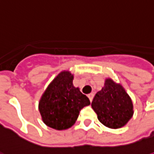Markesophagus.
<instances>
[{
  "instance_id": "obj_1",
  "label": "esophagus",
  "mask_w": 154,
  "mask_h": 154,
  "mask_svg": "<svg viewBox=\"0 0 154 154\" xmlns=\"http://www.w3.org/2000/svg\"><path fill=\"white\" fill-rule=\"evenodd\" d=\"M88 98H89V100L92 102V99H93V97H94V94H93V93H89V94L88 95Z\"/></svg>"
}]
</instances>
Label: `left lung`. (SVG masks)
Returning a JSON list of instances; mask_svg holds the SVG:
<instances>
[{"instance_id":"1","label":"left lung","mask_w":154,"mask_h":154,"mask_svg":"<svg viewBox=\"0 0 154 154\" xmlns=\"http://www.w3.org/2000/svg\"><path fill=\"white\" fill-rule=\"evenodd\" d=\"M92 107L103 125L117 129L125 126L133 115L130 96L120 83L106 78L102 90L96 93Z\"/></svg>"}]
</instances>
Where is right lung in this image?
<instances>
[{"instance_id":"right-lung-1","label":"right lung","mask_w":154,"mask_h":154,"mask_svg":"<svg viewBox=\"0 0 154 154\" xmlns=\"http://www.w3.org/2000/svg\"><path fill=\"white\" fill-rule=\"evenodd\" d=\"M74 76L62 71L48 85L38 104L43 122L56 130H65L74 125L82 107L90 105L88 97L75 88Z\"/></svg>"}]
</instances>
